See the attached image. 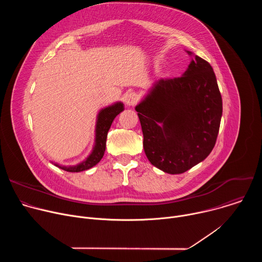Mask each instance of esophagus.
I'll use <instances>...</instances> for the list:
<instances>
[{"label":"esophagus","instance_id":"obj_1","mask_svg":"<svg viewBox=\"0 0 262 262\" xmlns=\"http://www.w3.org/2000/svg\"><path fill=\"white\" fill-rule=\"evenodd\" d=\"M138 99H139V97H138V95L135 92H129V93H127L125 95L124 102H125V104L127 106H134L138 102Z\"/></svg>","mask_w":262,"mask_h":262}]
</instances>
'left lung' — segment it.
<instances>
[{"label": "left lung", "mask_w": 262, "mask_h": 262, "mask_svg": "<svg viewBox=\"0 0 262 262\" xmlns=\"http://www.w3.org/2000/svg\"><path fill=\"white\" fill-rule=\"evenodd\" d=\"M185 52L193 58L182 76L158 80L136 105L145 155L169 174H181L209 156L223 112L212 67Z\"/></svg>", "instance_id": "obj_1"}]
</instances>
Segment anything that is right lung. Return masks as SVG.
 Segmentation results:
<instances>
[{
    "instance_id": "1",
    "label": "right lung",
    "mask_w": 262,
    "mask_h": 262,
    "mask_svg": "<svg viewBox=\"0 0 262 262\" xmlns=\"http://www.w3.org/2000/svg\"><path fill=\"white\" fill-rule=\"evenodd\" d=\"M124 111V104L121 101H117L112 103L107 106L102 107L96 116L95 123V138L94 145L90 155L81 163L74 166H63L58 163L52 162L56 167L67 171V172H82L88 169H91L95 165H97L102 159L105 151V143L107 132L112 125V122L114 121L115 117Z\"/></svg>"
}]
</instances>
